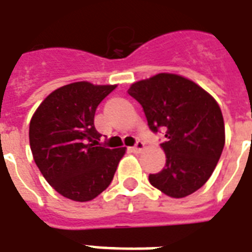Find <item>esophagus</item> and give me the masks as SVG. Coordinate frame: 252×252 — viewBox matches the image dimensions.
<instances>
[{
    "label": "esophagus",
    "instance_id": "34e87169",
    "mask_svg": "<svg viewBox=\"0 0 252 252\" xmlns=\"http://www.w3.org/2000/svg\"><path fill=\"white\" fill-rule=\"evenodd\" d=\"M143 149H145V143H143V142H142V141H138L137 143L134 145V147H133L134 151H142V150H143Z\"/></svg>",
    "mask_w": 252,
    "mask_h": 252
}]
</instances>
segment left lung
I'll use <instances>...</instances> for the list:
<instances>
[{"label":"left lung","instance_id":"obj_1","mask_svg":"<svg viewBox=\"0 0 252 252\" xmlns=\"http://www.w3.org/2000/svg\"><path fill=\"white\" fill-rule=\"evenodd\" d=\"M127 93L141 103L151 131L164 130L166 164L149 175L151 185L171 198L195 192L209 181L224 147L217 101L190 79L169 73L138 81Z\"/></svg>","mask_w":252,"mask_h":252}]
</instances>
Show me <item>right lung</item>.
I'll return each mask as SVG.
<instances>
[{
  "mask_svg": "<svg viewBox=\"0 0 252 252\" xmlns=\"http://www.w3.org/2000/svg\"><path fill=\"white\" fill-rule=\"evenodd\" d=\"M117 85L74 82L49 94L32 117L30 149L47 183L61 195L88 202L113 181L126 147L98 143L94 127L98 105Z\"/></svg>",
  "mask_w": 252,
  "mask_h": 252,
  "instance_id": "obj_1",
  "label": "right lung"
}]
</instances>
